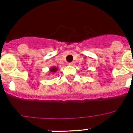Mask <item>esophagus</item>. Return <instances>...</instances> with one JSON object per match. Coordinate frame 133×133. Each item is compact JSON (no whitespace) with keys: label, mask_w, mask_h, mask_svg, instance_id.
Instances as JSON below:
<instances>
[{"label":"esophagus","mask_w":133,"mask_h":133,"mask_svg":"<svg viewBox=\"0 0 133 133\" xmlns=\"http://www.w3.org/2000/svg\"><path fill=\"white\" fill-rule=\"evenodd\" d=\"M68 65H71V66H73V65H75V62L69 63Z\"/></svg>","instance_id":"esophagus-1"}]
</instances>
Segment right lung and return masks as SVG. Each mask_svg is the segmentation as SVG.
<instances>
[{"label":"right lung","instance_id":"1","mask_svg":"<svg viewBox=\"0 0 133 133\" xmlns=\"http://www.w3.org/2000/svg\"><path fill=\"white\" fill-rule=\"evenodd\" d=\"M58 70V68H56V67L54 66L52 67V68H50V74L51 75H54L55 73L56 72V71Z\"/></svg>","mask_w":133,"mask_h":133}]
</instances>
